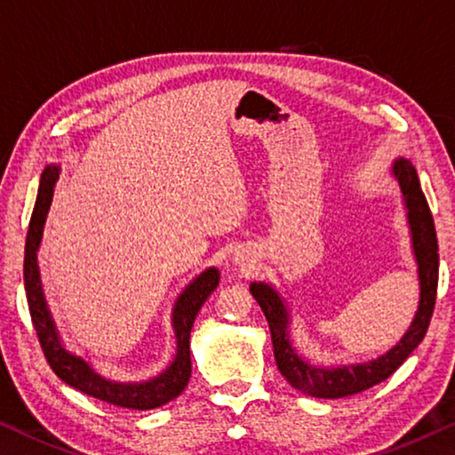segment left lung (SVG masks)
Listing matches in <instances>:
<instances>
[{
	"label": "left lung",
	"instance_id": "obj_1",
	"mask_svg": "<svg viewBox=\"0 0 455 455\" xmlns=\"http://www.w3.org/2000/svg\"><path fill=\"white\" fill-rule=\"evenodd\" d=\"M393 174L399 180L403 200L407 206V219L413 236V251L417 265H419V285L421 299L417 309L415 320L411 323L407 334L401 342L393 346L387 355L377 360L363 364H346L338 369H322L312 366L301 358L290 342V331H287V309L279 295L267 283H253L251 293L261 306L267 322H269L273 352H275V363L279 372L287 379V383L298 388L304 395L318 396V399H342L366 388L383 383L385 379L405 363L411 352L427 334L431 315H434L435 298H437V277H439V255H437V235L434 216H431L429 204L425 200L419 178L413 164L409 160H396L393 165Z\"/></svg>",
	"mask_w": 455,
	"mask_h": 455
}]
</instances>
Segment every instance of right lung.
<instances>
[{
  "label": "right lung",
  "mask_w": 455,
  "mask_h": 455,
  "mask_svg": "<svg viewBox=\"0 0 455 455\" xmlns=\"http://www.w3.org/2000/svg\"><path fill=\"white\" fill-rule=\"evenodd\" d=\"M56 180H59V168H56V165H48L40 180L38 198H36L30 227H28L24 255V285L28 307H30L32 323L36 336H38V342L42 346V352H44L50 369L54 371L56 377L64 380L67 385L75 387L76 391L124 409L149 411L162 407L172 399H176V396L184 391L186 385H188L192 374V323L196 320V314L200 312L202 304H204L208 295H211L216 290V285H219V271L211 267V269L200 273L178 298L174 307V331L178 340V352L174 363L165 369V372H162L160 377L148 380V383L137 385L115 383V380L103 379L100 374L92 371L83 358L64 350V346L59 340V334H56L54 322L50 318L44 293H42L38 263H36V251H38V244L42 239V228H44L50 202H52Z\"/></svg>",
  "instance_id": "add662e5"
}]
</instances>
